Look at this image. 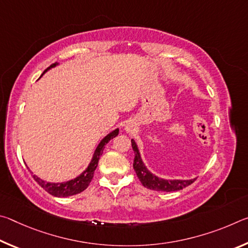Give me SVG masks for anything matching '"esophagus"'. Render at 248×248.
Returning a JSON list of instances; mask_svg holds the SVG:
<instances>
[{
	"instance_id": "34e87169",
	"label": "esophagus",
	"mask_w": 248,
	"mask_h": 248,
	"mask_svg": "<svg viewBox=\"0 0 248 248\" xmlns=\"http://www.w3.org/2000/svg\"><path fill=\"white\" fill-rule=\"evenodd\" d=\"M125 129H127V131H131V129H132V125L130 124V125H128V127L125 128Z\"/></svg>"
}]
</instances>
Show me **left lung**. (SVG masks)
Masks as SVG:
<instances>
[{"mask_svg":"<svg viewBox=\"0 0 248 248\" xmlns=\"http://www.w3.org/2000/svg\"><path fill=\"white\" fill-rule=\"evenodd\" d=\"M131 144L134 151L133 169L136 170L138 178L140 179L141 184L143 185L144 187L155 191H177L183 189L185 187L189 186V185H191L196 180V178L189 180H166L163 178H158L157 176L150 173L148 169L144 166L140 156V152L139 150H138V146L134 140H131Z\"/></svg>","mask_w":248,"mask_h":248,"instance_id":"obj_1","label":"left lung"}]
</instances>
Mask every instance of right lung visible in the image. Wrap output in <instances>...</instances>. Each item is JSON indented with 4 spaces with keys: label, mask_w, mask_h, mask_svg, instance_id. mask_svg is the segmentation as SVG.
<instances>
[{
    "label": "right lung",
    "mask_w": 248,
    "mask_h": 248,
    "mask_svg": "<svg viewBox=\"0 0 248 248\" xmlns=\"http://www.w3.org/2000/svg\"><path fill=\"white\" fill-rule=\"evenodd\" d=\"M56 65L57 63H53L50 65L47 70H49L50 68H53V66ZM47 70H45V72ZM118 133H119V130L116 129L112 132L107 134V136L100 141V143L98 144L97 149L95 151L93 159H92V162L90 163L89 167H87V169L84 170L81 175L78 176L77 178L69 180V182H65V183H47L45 182V180L40 179L39 177H37L36 175H32L33 179H35L36 182L38 183L39 186L43 187L46 191L49 192L50 195H52L54 197H69V196L79 194V192L85 190L86 188L89 187L90 183L92 182V179H93L94 171L98 165L99 156L103 154V150L105 148V145H106L108 142L112 139V138L118 136Z\"/></svg>",
    "instance_id": "1"
}]
</instances>
